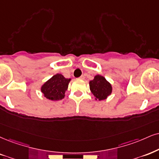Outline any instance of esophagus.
<instances>
[{
  "mask_svg": "<svg viewBox=\"0 0 159 159\" xmlns=\"http://www.w3.org/2000/svg\"><path fill=\"white\" fill-rule=\"evenodd\" d=\"M85 75H82V76L80 77V80H84V79H85Z\"/></svg>",
  "mask_w": 159,
  "mask_h": 159,
  "instance_id": "1",
  "label": "esophagus"
}]
</instances>
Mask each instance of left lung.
Here are the masks:
<instances>
[{"mask_svg": "<svg viewBox=\"0 0 159 159\" xmlns=\"http://www.w3.org/2000/svg\"><path fill=\"white\" fill-rule=\"evenodd\" d=\"M90 90L94 96L96 100H104L112 93V86L105 77L96 75L94 79L89 82Z\"/></svg>", "mask_w": 159, "mask_h": 159, "instance_id": "8db88e82", "label": "left lung"}]
</instances>
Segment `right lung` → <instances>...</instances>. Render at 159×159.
I'll list each match as a JSON object with an SVG mask.
<instances>
[{"label": "right lung", "mask_w": 159, "mask_h": 159, "mask_svg": "<svg viewBox=\"0 0 159 159\" xmlns=\"http://www.w3.org/2000/svg\"><path fill=\"white\" fill-rule=\"evenodd\" d=\"M70 81V79H66L62 74H57L41 86V92L50 100H61L65 97Z\"/></svg>", "instance_id": "obj_1"}]
</instances>
